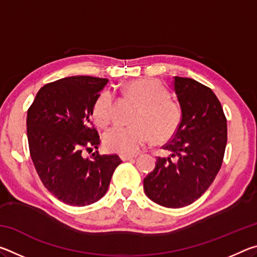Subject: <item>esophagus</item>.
I'll use <instances>...</instances> for the list:
<instances>
[{
  "label": "esophagus",
  "instance_id": "1",
  "mask_svg": "<svg viewBox=\"0 0 257 257\" xmlns=\"http://www.w3.org/2000/svg\"><path fill=\"white\" fill-rule=\"evenodd\" d=\"M120 158H121V160H122V161H129V160L136 159L137 155H121Z\"/></svg>",
  "mask_w": 257,
  "mask_h": 257
}]
</instances>
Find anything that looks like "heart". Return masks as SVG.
Instances as JSON below:
<instances>
[{
  "label": "heart",
  "mask_w": 257,
  "mask_h": 257,
  "mask_svg": "<svg viewBox=\"0 0 257 257\" xmlns=\"http://www.w3.org/2000/svg\"><path fill=\"white\" fill-rule=\"evenodd\" d=\"M127 96L138 104L130 127H113L104 135V145L110 152L135 155L149 143L171 138L179 128L182 112L179 103L168 96L167 90L154 79H136L123 87ZM114 96L111 90H103L95 99L93 119L98 127L111 122Z\"/></svg>",
  "instance_id": "b5f03b06"
}]
</instances>
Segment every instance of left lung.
I'll return each mask as SVG.
<instances>
[{
    "instance_id": "8db88e82",
    "label": "left lung",
    "mask_w": 257,
    "mask_h": 257,
    "mask_svg": "<svg viewBox=\"0 0 257 257\" xmlns=\"http://www.w3.org/2000/svg\"><path fill=\"white\" fill-rule=\"evenodd\" d=\"M173 88L181 122L163 146L171 155L156 159L144 190L159 205L179 208L201 197L215 179L227 145V119L215 94L201 82L175 77Z\"/></svg>"
}]
</instances>
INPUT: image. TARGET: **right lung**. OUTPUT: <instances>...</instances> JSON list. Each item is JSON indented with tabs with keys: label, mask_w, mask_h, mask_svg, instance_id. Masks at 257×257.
<instances>
[{
	"label": "right lung",
	"mask_w": 257,
	"mask_h": 257,
	"mask_svg": "<svg viewBox=\"0 0 257 257\" xmlns=\"http://www.w3.org/2000/svg\"><path fill=\"white\" fill-rule=\"evenodd\" d=\"M105 78L67 77L38 90L27 112V137L35 169L47 190L61 202L86 206L105 195L116 154L85 159L82 151L98 149L99 136L90 116Z\"/></svg>",
	"instance_id": "right-lung-1"
}]
</instances>
